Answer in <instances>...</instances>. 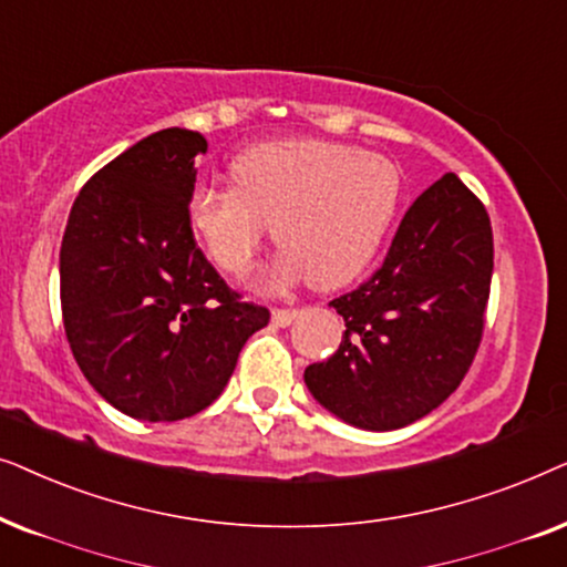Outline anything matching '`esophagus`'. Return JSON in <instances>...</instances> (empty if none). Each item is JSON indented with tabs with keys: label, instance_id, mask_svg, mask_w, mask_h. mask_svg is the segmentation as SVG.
Instances as JSON below:
<instances>
[{
	"label": "esophagus",
	"instance_id": "34e87169",
	"mask_svg": "<svg viewBox=\"0 0 567 567\" xmlns=\"http://www.w3.org/2000/svg\"><path fill=\"white\" fill-rule=\"evenodd\" d=\"M296 319L298 311H285V308H275V311H271V321H275L277 327H290Z\"/></svg>",
	"mask_w": 567,
	"mask_h": 567
}]
</instances>
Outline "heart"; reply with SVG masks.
<instances>
[{
	"label": "heart",
	"mask_w": 567,
	"mask_h": 567,
	"mask_svg": "<svg viewBox=\"0 0 567 567\" xmlns=\"http://www.w3.org/2000/svg\"><path fill=\"white\" fill-rule=\"evenodd\" d=\"M228 188L202 186L188 223L213 259L246 275L271 223L279 251L269 279L308 271L316 288H342L379 254L402 199V173L379 153L321 137L269 140L230 163Z\"/></svg>",
	"instance_id": "1"
}]
</instances>
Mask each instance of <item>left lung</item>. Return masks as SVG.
<instances>
[{"label": "left lung", "mask_w": 567, "mask_h": 567, "mask_svg": "<svg viewBox=\"0 0 567 567\" xmlns=\"http://www.w3.org/2000/svg\"><path fill=\"white\" fill-rule=\"evenodd\" d=\"M493 279L482 202L446 173L406 209L381 269L331 300L339 350L306 368L323 410L360 430H399L454 394L477 354Z\"/></svg>", "instance_id": "left-lung-1"}]
</instances>
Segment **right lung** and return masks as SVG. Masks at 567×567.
Wrapping results in <instances>:
<instances>
[{"label":"right lung","instance_id":"add662e5","mask_svg":"<svg viewBox=\"0 0 567 567\" xmlns=\"http://www.w3.org/2000/svg\"><path fill=\"white\" fill-rule=\"evenodd\" d=\"M192 130L140 140L82 186L66 220L59 279L80 371L118 412L173 422L207 410L238 352L269 323L244 303L196 246L188 223Z\"/></svg>","mask_w":567,"mask_h":567}]
</instances>
